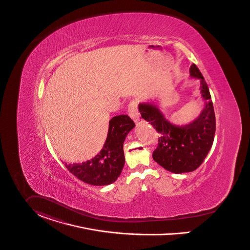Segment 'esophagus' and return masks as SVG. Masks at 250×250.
I'll list each match as a JSON object with an SVG mask.
<instances>
[{
    "instance_id": "34e87169",
    "label": "esophagus",
    "mask_w": 250,
    "mask_h": 250,
    "mask_svg": "<svg viewBox=\"0 0 250 250\" xmlns=\"http://www.w3.org/2000/svg\"><path fill=\"white\" fill-rule=\"evenodd\" d=\"M128 114L130 117H132L134 122L139 121V113H138V107H137L136 101L132 100L128 104Z\"/></svg>"
}]
</instances>
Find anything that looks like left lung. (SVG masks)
<instances>
[{"label":"left lung","mask_w":250,"mask_h":250,"mask_svg":"<svg viewBox=\"0 0 250 250\" xmlns=\"http://www.w3.org/2000/svg\"><path fill=\"white\" fill-rule=\"evenodd\" d=\"M189 73L201 80L203 98L210 100L208 86L198 67L192 64ZM139 112L158 133V144L152 152L155 162L174 173L193 171L203 163L212 146L216 129L211 101L206 104L195 121L185 127L170 124L155 106L150 104H139Z\"/></svg>","instance_id":"obj_1"}]
</instances>
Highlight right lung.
Wrapping results in <instances>:
<instances>
[{"label": "right lung", "instance_id": "right-lung-1", "mask_svg": "<svg viewBox=\"0 0 250 250\" xmlns=\"http://www.w3.org/2000/svg\"><path fill=\"white\" fill-rule=\"evenodd\" d=\"M134 127V122L127 115L113 117L103 149L92 160L82 164H69L67 169L85 183L104 186L114 183L120 175L125 163L123 142Z\"/></svg>", "mask_w": 250, "mask_h": 250}]
</instances>
